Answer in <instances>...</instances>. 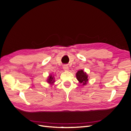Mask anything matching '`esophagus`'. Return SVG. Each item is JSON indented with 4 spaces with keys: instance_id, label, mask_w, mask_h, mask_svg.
Instances as JSON below:
<instances>
[{
    "instance_id": "34e87169",
    "label": "esophagus",
    "mask_w": 131,
    "mask_h": 131,
    "mask_svg": "<svg viewBox=\"0 0 131 131\" xmlns=\"http://www.w3.org/2000/svg\"><path fill=\"white\" fill-rule=\"evenodd\" d=\"M63 69H64V70L66 71H68L69 70V67H68V66H67L66 65H63Z\"/></svg>"
}]
</instances>
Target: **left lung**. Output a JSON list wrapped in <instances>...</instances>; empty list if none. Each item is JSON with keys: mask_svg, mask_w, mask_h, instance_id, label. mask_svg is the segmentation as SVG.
Wrapping results in <instances>:
<instances>
[{"mask_svg": "<svg viewBox=\"0 0 131 131\" xmlns=\"http://www.w3.org/2000/svg\"><path fill=\"white\" fill-rule=\"evenodd\" d=\"M76 76L77 80L79 81L80 83L82 84L83 85H85L87 84V83H88L89 81L88 75L82 69L78 71L77 72Z\"/></svg>", "mask_w": 131, "mask_h": 131, "instance_id": "8db88e82", "label": "left lung"}]
</instances>
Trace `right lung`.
<instances>
[{
    "label": "right lung",
    "instance_id": "add662e5",
    "mask_svg": "<svg viewBox=\"0 0 131 131\" xmlns=\"http://www.w3.org/2000/svg\"><path fill=\"white\" fill-rule=\"evenodd\" d=\"M47 82L50 84H53L55 82V78L54 76L52 75H49V76L48 77Z\"/></svg>",
    "mask_w": 131,
    "mask_h": 131
}]
</instances>
